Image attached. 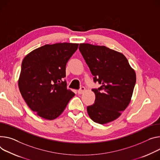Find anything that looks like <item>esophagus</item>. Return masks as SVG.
Returning <instances> with one entry per match:
<instances>
[{
  "label": "esophagus",
  "mask_w": 160,
  "mask_h": 160,
  "mask_svg": "<svg viewBox=\"0 0 160 160\" xmlns=\"http://www.w3.org/2000/svg\"><path fill=\"white\" fill-rule=\"evenodd\" d=\"M85 91V88H84V87H81L80 89L78 91V93L79 94H83Z\"/></svg>",
  "instance_id": "1"
}]
</instances>
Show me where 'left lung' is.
Wrapping results in <instances>:
<instances>
[{"label":"left lung","instance_id":"8db88e82","mask_svg":"<svg viewBox=\"0 0 160 160\" xmlns=\"http://www.w3.org/2000/svg\"><path fill=\"white\" fill-rule=\"evenodd\" d=\"M79 50L94 76V82L101 85L92 90L95 103L88 107V113L97 123L112 122L130 103L136 83L135 71L122 53L105 46L80 43Z\"/></svg>","mask_w":160,"mask_h":160}]
</instances>
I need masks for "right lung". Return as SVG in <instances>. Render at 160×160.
<instances>
[{
    "instance_id": "1",
    "label": "right lung",
    "mask_w": 160,
    "mask_h": 160,
    "mask_svg": "<svg viewBox=\"0 0 160 160\" xmlns=\"http://www.w3.org/2000/svg\"><path fill=\"white\" fill-rule=\"evenodd\" d=\"M78 43L45 45L28 53L22 63L18 79L20 93L39 117L53 120L63 112L75 93L67 89L66 66Z\"/></svg>"
}]
</instances>
